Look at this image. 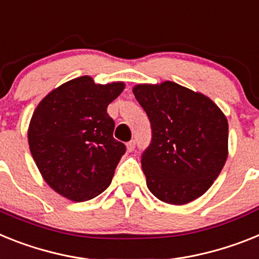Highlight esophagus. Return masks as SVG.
<instances>
[{"instance_id": "esophagus-1", "label": "esophagus", "mask_w": 259, "mask_h": 259, "mask_svg": "<svg viewBox=\"0 0 259 259\" xmlns=\"http://www.w3.org/2000/svg\"><path fill=\"white\" fill-rule=\"evenodd\" d=\"M126 149L129 153H132L134 149H136V141H130V142L126 143Z\"/></svg>"}]
</instances>
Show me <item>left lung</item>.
I'll use <instances>...</instances> for the list:
<instances>
[{
  "label": "left lung",
  "mask_w": 259,
  "mask_h": 259,
  "mask_svg": "<svg viewBox=\"0 0 259 259\" xmlns=\"http://www.w3.org/2000/svg\"><path fill=\"white\" fill-rule=\"evenodd\" d=\"M133 93L151 125L141 160L150 192L175 205L200 197L227 160V117L207 96L177 82L138 84Z\"/></svg>",
  "instance_id": "left-lung-1"
}]
</instances>
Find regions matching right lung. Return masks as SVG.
I'll list each match as a JSON object with an SVG mask.
<instances>
[{
    "label": "right lung",
    "instance_id": "right-lung-1",
    "mask_svg": "<svg viewBox=\"0 0 259 259\" xmlns=\"http://www.w3.org/2000/svg\"><path fill=\"white\" fill-rule=\"evenodd\" d=\"M125 88L121 81L95 84L81 76L54 89L36 106L29 146L52 190L87 201L109 187L126 147L113 138L114 121L106 108Z\"/></svg>",
    "mask_w": 259,
    "mask_h": 259
}]
</instances>
